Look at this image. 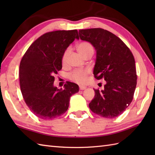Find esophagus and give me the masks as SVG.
Segmentation results:
<instances>
[{
  "label": "esophagus",
  "instance_id": "1",
  "mask_svg": "<svg viewBox=\"0 0 155 155\" xmlns=\"http://www.w3.org/2000/svg\"><path fill=\"white\" fill-rule=\"evenodd\" d=\"M86 88H87V87H84V86H79V89L80 90H84V89H86Z\"/></svg>",
  "mask_w": 155,
  "mask_h": 155
}]
</instances>
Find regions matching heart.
<instances>
[{
	"instance_id": "1",
	"label": "heart",
	"mask_w": 155,
	"mask_h": 155,
	"mask_svg": "<svg viewBox=\"0 0 155 155\" xmlns=\"http://www.w3.org/2000/svg\"><path fill=\"white\" fill-rule=\"evenodd\" d=\"M77 51L79 53L84 57L90 52H93V47L90 42L83 41L77 45ZM70 52V49L67 48L64 51L62 57V63L65 64L67 63V58ZM89 74L88 69H77L72 71L69 74V78L72 81L78 84H84L87 80V76Z\"/></svg>"
}]
</instances>
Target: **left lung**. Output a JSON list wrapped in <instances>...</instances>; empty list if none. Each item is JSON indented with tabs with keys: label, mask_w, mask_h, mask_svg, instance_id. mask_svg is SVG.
Returning <instances> with one entry per match:
<instances>
[{
	"label": "left lung",
	"mask_w": 155,
	"mask_h": 155,
	"mask_svg": "<svg viewBox=\"0 0 155 155\" xmlns=\"http://www.w3.org/2000/svg\"><path fill=\"white\" fill-rule=\"evenodd\" d=\"M81 40L91 42L97 51L94 77L104 78V89H94L90 109L99 116H119L133 101L137 75L134 56L120 38L101 28L79 30Z\"/></svg>",
	"instance_id": "left-lung-1"
}]
</instances>
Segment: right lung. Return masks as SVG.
<instances>
[{"label": "right lung", "mask_w": 155, "mask_h": 155, "mask_svg": "<svg viewBox=\"0 0 155 155\" xmlns=\"http://www.w3.org/2000/svg\"><path fill=\"white\" fill-rule=\"evenodd\" d=\"M78 39L77 30L48 32L38 37L23 56L19 67L20 87L29 109L37 117L52 119L68 110L70 97L78 86L67 82L64 89L54 87V75L62 68V57Z\"/></svg>", "instance_id": "1"}]
</instances>
